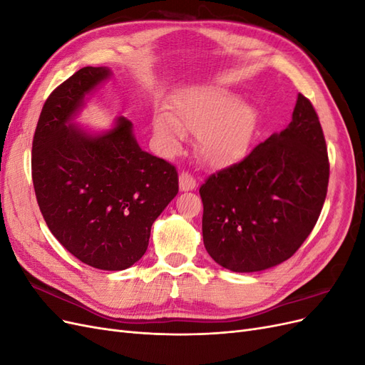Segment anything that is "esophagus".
Wrapping results in <instances>:
<instances>
[{
    "label": "esophagus",
    "mask_w": 365,
    "mask_h": 365,
    "mask_svg": "<svg viewBox=\"0 0 365 365\" xmlns=\"http://www.w3.org/2000/svg\"><path fill=\"white\" fill-rule=\"evenodd\" d=\"M180 189L182 192H189L196 189V180L189 172H181L180 175Z\"/></svg>",
    "instance_id": "obj_1"
}]
</instances>
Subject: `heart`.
I'll use <instances>...</instances> for the list:
<instances>
[{
  "label": "heart",
  "mask_w": 365,
  "mask_h": 365,
  "mask_svg": "<svg viewBox=\"0 0 365 365\" xmlns=\"http://www.w3.org/2000/svg\"><path fill=\"white\" fill-rule=\"evenodd\" d=\"M175 117L160 113L155 132L169 149L178 148L184 132L197 137V148L210 164L233 161L244 153L257 128V114L224 88L200 86L175 102Z\"/></svg>",
  "instance_id": "1"
}]
</instances>
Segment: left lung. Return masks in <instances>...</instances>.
Instances as JSON below:
<instances>
[{"label":"left lung","instance_id":"left-lung-1","mask_svg":"<svg viewBox=\"0 0 365 365\" xmlns=\"http://www.w3.org/2000/svg\"><path fill=\"white\" fill-rule=\"evenodd\" d=\"M329 169L318 114L298 94L288 128L200 187L207 252L235 272L262 271L292 257L322 213Z\"/></svg>","mask_w":365,"mask_h":365}]
</instances>
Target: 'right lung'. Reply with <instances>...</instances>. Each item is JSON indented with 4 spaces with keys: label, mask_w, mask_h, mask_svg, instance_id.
I'll return each instance as SVG.
<instances>
[{
    "label": "right lung",
    "mask_w": 365,
    "mask_h": 365,
    "mask_svg": "<svg viewBox=\"0 0 365 365\" xmlns=\"http://www.w3.org/2000/svg\"><path fill=\"white\" fill-rule=\"evenodd\" d=\"M108 76L85 67L54 88L33 135L31 178L61 245L93 268L121 271L146 252L153 220L178 193V172L140 149L125 117L102 137L71 126L85 94Z\"/></svg>",
    "instance_id": "obj_1"
}]
</instances>
